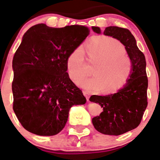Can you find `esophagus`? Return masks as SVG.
<instances>
[{
	"label": "esophagus",
	"mask_w": 160,
	"mask_h": 160,
	"mask_svg": "<svg viewBox=\"0 0 160 160\" xmlns=\"http://www.w3.org/2000/svg\"><path fill=\"white\" fill-rule=\"evenodd\" d=\"M83 94L85 95V97H86L87 101H88L89 97H90V93H89V92H88L87 91H83Z\"/></svg>",
	"instance_id": "1"
}]
</instances>
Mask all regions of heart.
Returning a JSON list of instances; mask_svg holds the SVG:
<instances>
[{"label":"heart","instance_id":"obj_1","mask_svg":"<svg viewBox=\"0 0 160 160\" xmlns=\"http://www.w3.org/2000/svg\"><path fill=\"white\" fill-rule=\"evenodd\" d=\"M89 60L98 63L93 68L95 76H86V55L83 49L77 48L69 55L67 67L70 78L87 91H100L105 93H114L127 83L132 72V63L126 56V49L118 40L109 37L93 38L86 45Z\"/></svg>","mask_w":160,"mask_h":160}]
</instances>
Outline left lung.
Returning a JSON list of instances; mask_svg holds the SVG:
<instances>
[{"label":"left lung","instance_id":"obj_1","mask_svg":"<svg viewBox=\"0 0 160 160\" xmlns=\"http://www.w3.org/2000/svg\"><path fill=\"white\" fill-rule=\"evenodd\" d=\"M92 29L96 33H101L99 27L93 26ZM104 34L118 39L125 46L133 67L129 81L118 92L106 96L93 95L89 99L103 108L99 116L92 118L94 128L104 135L116 136L132 130L141 122L148 105L146 61L128 29L110 26L106 28Z\"/></svg>","mask_w":160,"mask_h":160}]
</instances>
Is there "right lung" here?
Returning a JSON list of instances; mask_svg holds the SVG:
<instances>
[{
	"label": "right lung",
	"instance_id": "right-lung-1",
	"mask_svg": "<svg viewBox=\"0 0 160 160\" xmlns=\"http://www.w3.org/2000/svg\"><path fill=\"white\" fill-rule=\"evenodd\" d=\"M82 25L30 28L14 55L13 110L22 126L41 136L58 134L70 108L84 105L86 97L67 73L69 55L88 37Z\"/></svg>",
	"mask_w": 160,
	"mask_h": 160
}]
</instances>
